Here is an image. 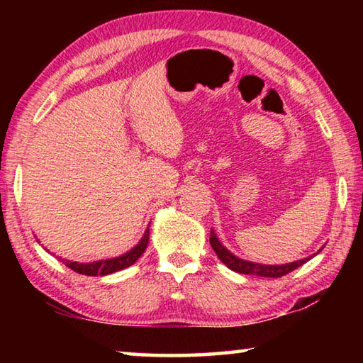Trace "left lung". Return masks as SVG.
Here are the masks:
<instances>
[{
  "label": "left lung",
  "instance_id": "1",
  "mask_svg": "<svg viewBox=\"0 0 363 363\" xmlns=\"http://www.w3.org/2000/svg\"><path fill=\"white\" fill-rule=\"evenodd\" d=\"M210 243L214 250V253L218 255V257L223 261L227 267L235 270L238 274H245V275H259V277H270V279H277V277H284V275L290 274L291 270L298 269L299 266H303L304 262L311 259L306 257V259H299L294 262H288V264H281V266H266V264H256V262H250L240 259V257L233 256L229 250H227L223 243L218 240L216 233L211 230L210 235Z\"/></svg>",
  "mask_w": 363,
  "mask_h": 363
}]
</instances>
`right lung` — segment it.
Returning a JSON list of instances; mask_svg holds the SVG:
<instances>
[{"label": "right lung", "instance_id": "obj_1", "mask_svg": "<svg viewBox=\"0 0 363 363\" xmlns=\"http://www.w3.org/2000/svg\"><path fill=\"white\" fill-rule=\"evenodd\" d=\"M147 243H149V227H147V230L144 232V237L140 238V242L136 245V247L118 257H110V259L84 262V264L62 259V257H59V259L62 261L67 267L72 269L73 272H78L82 275H91V277H96V275H108L133 266V264L139 259L140 255L145 251Z\"/></svg>", "mask_w": 363, "mask_h": 363}]
</instances>
